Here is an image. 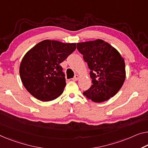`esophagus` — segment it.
Returning a JSON list of instances; mask_svg holds the SVG:
<instances>
[{
    "label": "esophagus",
    "instance_id": "34e87169",
    "mask_svg": "<svg viewBox=\"0 0 148 148\" xmlns=\"http://www.w3.org/2000/svg\"><path fill=\"white\" fill-rule=\"evenodd\" d=\"M78 78H79V76H78V75H77V74H76V75H75L74 78H72V80H74V81H77V80H78Z\"/></svg>",
    "mask_w": 148,
    "mask_h": 148
}]
</instances>
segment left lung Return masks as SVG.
Listing matches in <instances>:
<instances>
[{"label":"left lung","mask_w":148,"mask_h":148,"mask_svg":"<svg viewBox=\"0 0 148 148\" xmlns=\"http://www.w3.org/2000/svg\"><path fill=\"white\" fill-rule=\"evenodd\" d=\"M77 49L90 69L92 85L83 94L94 102H102L116 95L125 78L124 60L106 42L77 43Z\"/></svg>","instance_id":"1"}]
</instances>
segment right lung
I'll return each instance as SVG.
<instances>
[{"instance_id":"obj_1","label":"right lung","mask_w":148,"mask_h":148,"mask_svg":"<svg viewBox=\"0 0 148 148\" xmlns=\"http://www.w3.org/2000/svg\"><path fill=\"white\" fill-rule=\"evenodd\" d=\"M76 50V43L45 40L25 55L20 66L24 86L34 98L44 102L60 96L66 86L60 63Z\"/></svg>"}]
</instances>
